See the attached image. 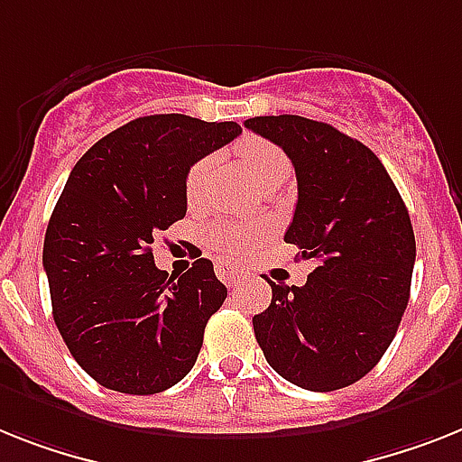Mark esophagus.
<instances>
[{
  "mask_svg": "<svg viewBox=\"0 0 462 462\" xmlns=\"http://www.w3.org/2000/svg\"><path fill=\"white\" fill-rule=\"evenodd\" d=\"M215 272H217V276L222 278L226 285H231V288L245 278V272H243V269H238V266H234V264H228V262H217Z\"/></svg>",
  "mask_w": 462,
  "mask_h": 462,
  "instance_id": "1",
  "label": "esophagus"
}]
</instances>
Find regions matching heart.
<instances>
[{
    "mask_svg": "<svg viewBox=\"0 0 462 462\" xmlns=\"http://www.w3.org/2000/svg\"><path fill=\"white\" fill-rule=\"evenodd\" d=\"M240 160L243 167L253 177L254 184H264L272 179H285L291 174V162L278 146L262 139H247L240 146ZM209 171H212V158L198 160L186 174V200L190 205L198 203L208 186ZM259 238L257 228L238 226V224H212L208 228V243L217 247L226 257H240L254 245Z\"/></svg>",
    "mask_w": 462,
    "mask_h": 462,
    "instance_id": "b5f03b06",
    "label": "heart"
}]
</instances>
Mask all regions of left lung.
I'll return each instance as SVG.
<instances>
[{
	"instance_id": "obj_1",
	"label": "left lung",
	"mask_w": 462,
	"mask_h": 462,
	"mask_svg": "<svg viewBox=\"0 0 462 462\" xmlns=\"http://www.w3.org/2000/svg\"><path fill=\"white\" fill-rule=\"evenodd\" d=\"M292 160L297 208L285 243L311 259L304 285H272L253 319L273 371L311 392L349 387L392 345L409 304L415 236L409 209L371 148L300 116L245 120Z\"/></svg>"
}]
</instances>
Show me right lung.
<instances>
[{
	"instance_id": "add662e5",
	"label": "right lung",
	"mask_w": 462,
	"mask_h": 462,
	"mask_svg": "<svg viewBox=\"0 0 462 462\" xmlns=\"http://www.w3.org/2000/svg\"><path fill=\"white\" fill-rule=\"evenodd\" d=\"M238 134L236 122L136 117L72 167L42 262L60 337L103 387L158 394L196 364L226 285L205 257L181 276L160 272L151 245L184 219L190 165Z\"/></svg>"
}]
</instances>
